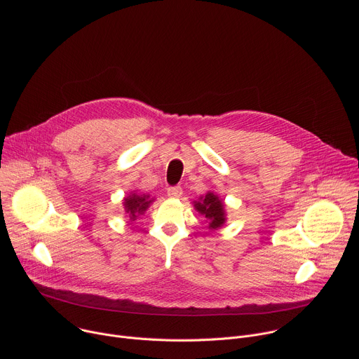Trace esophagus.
Returning <instances> with one entry per match:
<instances>
[{
    "instance_id": "esophagus-1",
    "label": "esophagus",
    "mask_w": 359,
    "mask_h": 359,
    "mask_svg": "<svg viewBox=\"0 0 359 359\" xmlns=\"http://www.w3.org/2000/svg\"><path fill=\"white\" fill-rule=\"evenodd\" d=\"M182 194H183V190H182L180 186H170V187L168 189V196H169V197L179 198Z\"/></svg>"
}]
</instances>
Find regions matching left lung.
Listing matches in <instances>:
<instances>
[{
  "label": "left lung",
  "mask_w": 359,
  "mask_h": 359,
  "mask_svg": "<svg viewBox=\"0 0 359 359\" xmlns=\"http://www.w3.org/2000/svg\"><path fill=\"white\" fill-rule=\"evenodd\" d=\"M194 208L198 213L210 220V229H217L224 223V208L222 200L213 193H208L201 201H194Z\"/></svg>",
  "instance_id": "8db88e82"
}]
</instances>
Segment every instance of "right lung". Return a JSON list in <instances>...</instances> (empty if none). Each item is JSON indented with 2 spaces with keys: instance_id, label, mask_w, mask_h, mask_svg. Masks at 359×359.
Masks as SVG:
<instances>
[{
  "instance_id": "add662e5",
  "label": "right lung",
  "mask_w": 359,
  "mask_h": 359,
  "mask_svg": "<svg viewBox=\"0 0 359 359\" xmlns=\"http://www.w3.org/2000/svg\"><path fill=\"white\" fill-rule=\"evenodd\" d=\"M151 200H149V196L144 194H130L125 198V210L129 215L130 220H135L137 215H142L150 204Z\"/></svg>"
}]
</instances>
